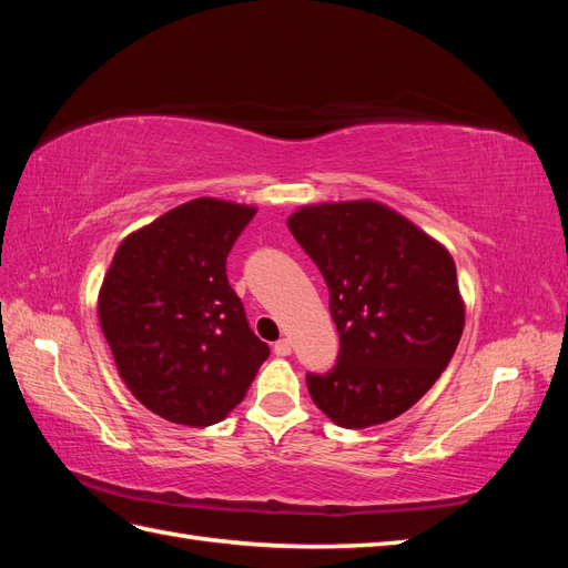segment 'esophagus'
<instances>
[{
  "mask_svg": "<svg viewBox=\"0 0 568 568\" xmlns=\"http://www.w3.org/2000/svg\"><path fill=\"white\" fill-rule=\"evenodd\" d=\"M274 355H280V357L291 355V341L288 338H280L277 343H274Z\"/></svg>",
  "mask_w": 568,
  "mask_h": 568,
  "instance_id": "esophagus-1",
  "label": "esophagus"
}]
</instances>
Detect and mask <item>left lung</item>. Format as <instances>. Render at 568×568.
<instances>
[{
    "label": "left lung",
    "mask_w": 568,
    "mask_h": 568,
    "mask_svg": "<svg viewBox=\"0 0 568 568\" xmlns=\"http://www.w3.org/2000/svg\"><path fill=\"white\" fill-rule=\"evenodd\" d=\"M286 225L329 288L336 365L307 374L315 405L343 428L390 422L436 384L464 329L448 248L376 201L303 205Z\"/></svg>",
    "instance_id": "1"
}]
</instances>
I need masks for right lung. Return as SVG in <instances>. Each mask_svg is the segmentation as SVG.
I'll list each match as a JSON object with an SVG mask.
<instances>
[{"instance_id":"add662e5","label":"right lung","mask_w":568,"mask_h":568,"mask_svg":"<svg viewBox=\"0 0 568 568\" xmlns=\"http://www.w3.org/2000/svg\"><path fill=\"white\" fill-rule=\"evenodd\" d=\"M253 205L194 199L132 232L99 291L120 379L159 417L211 426L244 400L270 348L227 282Z\"/></svg>"}]
</instances>
